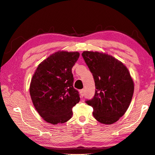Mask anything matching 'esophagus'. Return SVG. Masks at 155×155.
Wrapping results in <instances>:
<instances>
[{
  "instance_id": "obj_1",
  "label": "esophagus",
  "mask_w": 155,
  "mask_h": 155,
  "mask_svg": "<svg viewBox=\"0 0 155 155\" xmlns=\"http://www.w3.org/2000/svg\"><path fill=\"white\" fill-rule=\"evenodd\" d=\"M84 92H85V90H84V89H82V90L79 91V94H80L81 97H83L84 96Z\"/></svg>"
}]
</instances>
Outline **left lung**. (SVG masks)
Returning <instances> with one entry per match:
<instances>
[{
  "label": "left lung",
  "instance_id": "left-lung-1",
  "mask_svg": "<svg viewBox=\"0 0 155 155\" xmlns=\"http://www.w3.org/2000/svg\"><path fill=\"white\" fill-rule=\"evenodd\" d=\"M82 56L94 77L95 95L86 103L99 122L112 124L127 110L134 93V81L125 65L107 54L84 51Z\"/></svg>",
  "mask_w": 155,
  "mask_h": 155
}]
</instances>
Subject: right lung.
I'll list each match as a JSON object with an SVG mask.
<instances>
[{
	"mask_svg": "<svg viewBox=\"0 0 155 155\" xmlns=\"http://www.w3.org/2000/svg\"><path fill=\"white\" fill-rule=\"evenodd\" d=\"M79 57L78 51H56L43 61L33 75L30 85L31 99L46 122L63 124L72 118V107L80 100L73 87L72 73Z\"/></svg>",
	"mask_w": 155,
	"mask_h": 155,
	"instance_id": "right-lung-1",
	"label": "right lung"
}]
</instances>
